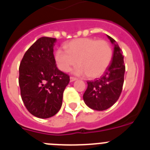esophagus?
I'll list each match as a JSON object with an SVG mask.
<instances>
[{
	"mask_svg": "<svg viewBox=\"0 0 150 150\" xmlns=\"http://www.w3.org/2000/svg\"><path fill=\"white\" fill-rule=\"evenodd\" d=\"M76 78H75V77H72V76H71V78H70V80H71V82H74V81H75V80H76Z\"/></svg>",
	"mask_w": 150,
	"mask_h": 150,
	"instance_id": "1",
	"label": "esophagus"
}]
</instances>
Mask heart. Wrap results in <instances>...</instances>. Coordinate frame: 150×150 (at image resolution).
I'll return each instance as SVG.
<instances>
[{"mask_svg": "<svg viewBox=\"0 0 150 150\" xmlns=\"http://www.w3.org/2000/svg\"><path fill=\"white\" fill-rule=\"evenodd\" d=\"M64 49L55 52V60L61 71L68 72L72 67L79 64L74 70L79 76L86 75L89 78L101 76L109 67L112 58L110 45L105 40L94 38H79L64 44Z\"/></svg>", "mask_w": 150, "mask_h": 150, "instance_id": "heart-1", "label": "heart"}]
</instances>
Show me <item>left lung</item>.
Masks as SVG:
<instances>
[{
	"label": "left lung",
	"mask_w": 150,
	"mask_h": 150,
	"mask_svg": "<svg viewBox=\"0 0 150 150\" xmlns=\"http://www.w3.org/2000/svg\"><path fill=\"white\" fill-rule=\"evenodd\" d=\"M113 46L112 62L104 75L94 81H88L83 100L91 109L102 111L112 107L121 95L125 67L124 56L114 39L107 35Z\"/></svg>",
	"instance_id": "1"
}]
</instances>
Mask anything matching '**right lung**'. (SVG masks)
I'll list each match as a JSON object with an SVG mask.
<instances>
[{"label": "right lung", "mask_w": 150, "mask_h": 150, "mask_svg": "<svg viewBox=\"0 0 150 150\" xmlns=\"http://www.w3.org/2000/svg\"><path fill=\"white\" fill-rule=\"evenodd\" d=\"M55 38H39L25 53L19 66L22 101L33 116L40 119L52 117L59 112L63 92L70 82L68 75L55 64Z\"/></svg>", "instance_id": "right-lung-1"}]
</instances>
